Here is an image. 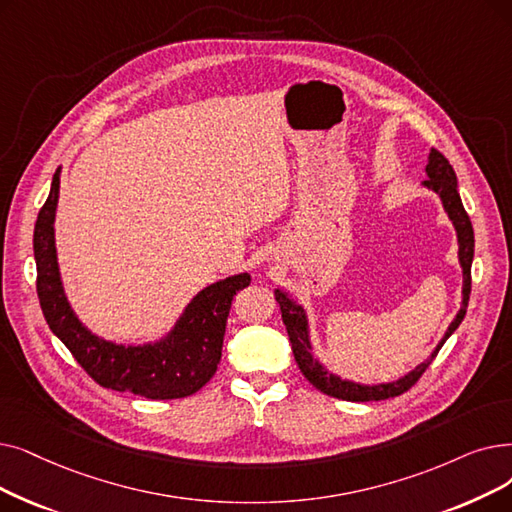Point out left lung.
Returning a JSON list of instances; mask_svg holds the SVG:
<instances>
[{
  "label": "left lung",
  "instance_id": "left-lung-1",
  "mask_svg": "<svg viewBox=\"0 0 512 512\" xmlns=\"http://www.w3.org/2000/svg\"><path fill=\"white\" fill-rule=\"evenodd\" d=\"M427 173L429 180H425V186H429L431 190H435L443 207H446L450 219L454 221L456 232H458V242H460V265H462V274H464V288H462V307L458 311L456 320L450 324L446 337L441 339V343L435 347V351L431 353V358L416 366V370H412L408 376H404L402 381H395L389 385H376V387H366V385H355L349 381H341L339 376L328 374L309 353V341H307V322H305V314L303 309L288 299L282 291H276L274 297L280 305V314H282V322L286 326L288 332V341H291L293 347V355L295 362L299 366V370L303 372L305 379L314 385L318 391L337 397V399H345V402H379V399H389V397H397L406 393L408 389H412L425 370L431 366V362L435 360V355L439 353L441 345L448 341V337L452 332L460 326L464 314H466V305H469V297H471V263H473V253H475V234H473V224L469 219V213L464 211L460 194H458V184H456V173L450 165V161L443 157L439 150H431V159L427 165Z\"/></svg>",
  "mask_w": 512,
  "mask_h": 512
}]
</instances>
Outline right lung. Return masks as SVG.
Masks as SVG:
<instances>
[{
    "label": "right lung",
    "instance_id": "add662e5",
    "mask_svg": "<svg viewBox=\"0 0 512 512\" xmlns=\"http://www.w3.org/2000/svg\"><path fill=\"white\" fill-rule=\"evenodd\" d=\"M58 188L60 169L54 173L50 196L37 215L33 234L37 297L50 330L73 353L77 364L106 389L148 399H177L201 391L221 360L232 299L240 288L249 286L251 276L240 274L207 286L192 299L163 343L146 347L106 343L79 324L62 293L54 247Z\"/></svg>",
    "mask_w": 512,
    "mask_h": 512
}]
</instances>
